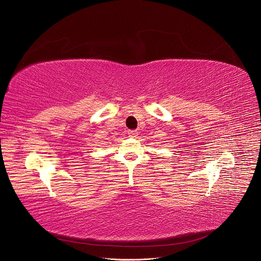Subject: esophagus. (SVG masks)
<instances>
[{"label":"esophagus","instance_id":"esophagus-1","mask_svg":"<svg viewBox=\"0 0 261 261\" xmlns=\"http://www.w3.org/2000/svg\"><path fill=\"white\" fill-rule=\"evenodd\" d=\"M128 134H129L130 138H136V136H138V131H136V130H129Z\"/></svg>","mask_w":261,"mask_h":261}]
</instances>
